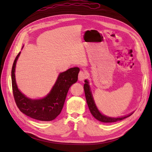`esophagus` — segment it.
Returning a JSON list of instances; mask_svg holds the SVG:
<instances>
[{
    "mask_svg": "<svg viewBox=\"0 0 152 152\" xmlns=\"http://www.w3.org/2000/svg\"><path fill=\"white\" fill-rule=\"evenodd\" d=\"M86 78V74L84 71H80L78 74V80L79 81H83Z\"/></svg>",
    "mask_w": 152,
    "mask_h": 152,
    "instance_id": "esophagus-1",
    "label": "esophagus"
}]
</instances>
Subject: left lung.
Instances as JSON below:
<instances>
[{
  "label": "left lung",
  "instance_id": "1",
  "mask_svg": "<svg viewBox=\"0 0 152 152\" xmlns=\"http://www.w3.org/2000/svg\"><path fill=\"white\" fill-rule=\"evenodd\" d=\"M84 82L85 83L84 85H83V89H84L87 103H88L89 109L90 112H91V114L93 115V117L97 119V120L101 122H104V123L116 122L118 121H121L122 119H124L127 117H129L130 115H131L133 114V112H131V114H128L127 115L121 116V117H119V118H112L101 114V113L97 107H96L94 99H93L92 93L91 91V88H90V86L89 84V81L88 80H86Z\"/></svg>",
  "mask_w": 152,
  "mask_h": 152
}]
</instances>
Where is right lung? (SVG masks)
<instances>
[{
    "instance_id": "1",
    "label": "right lung",
    "mask_w": 152,
    "mask_h": 152,
    "mask_svg": "<svg viewBox=\"0 0 152 152\" xmlns=\"http://www.w3.org/2000/svg\"><path fill=\"white\" fill-rule=\"evenodd\" d=\"M20 53L21 51L15 57L12 69V90L16 104L19 110L31 118L44 121L53 120L62 110L70 86L78 80L80 69L74 67L61 72L53 88L46 96L39 99H32L22 93L16 83L15 66Z\"/></svg>"
}]
</instances>
